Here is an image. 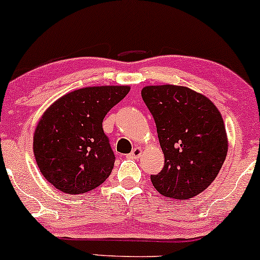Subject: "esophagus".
<instances>
[{"instance_id": "esophagus-1", "label": "esophagus", "mask_w": 260, "mask_h": 260, "mask_svg": "<svg viewBox=\"0 0 260 260\" xmlns=\"http://www.w3.org/2000/svg\"><path fill=\"white\" fill-rule=\"evenodd\" d=\"M141 153H143V149H141L140 146H136L132 150V152L128 154V157H129V158L137 159V158H139V157L141 156Z\"/></svg>"}]
</instances>
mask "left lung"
I'll list each match as a JSON object with an SVG mask.
<instances>
[{"label": "left lung", "mask_w": 260, "mask_h": 260, "mask_svg": "<svg viewBox=\"0 0 260 260\" xmlns=\"http://www.w3.org/2000/svg\"><path fill=\"white\" fill-rule=\"evenodd\" d=\"M141 97L156 122L164 167L151 175L167 198L198 196L218 175L228 152L224 121L215 104L186 86L152 85Z\"/></svg>", "instance_id": "obj_1"}]
</instances>
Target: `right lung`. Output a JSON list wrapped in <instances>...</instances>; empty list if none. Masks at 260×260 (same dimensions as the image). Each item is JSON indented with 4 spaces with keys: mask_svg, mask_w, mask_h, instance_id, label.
<instances>
[{
    "mask_svg": "<svg viewBox=\"0 0 260 260\" xmlns=\"http://www.w3.org/2000/svg\"><path fill=\"white\" fill-rule=\"evenodd\" d=\"M131 87L79 88L55 101L35 129L34 152L43 176L67 194H83L102 185L115 156L103 120Z\"/></svg>",
    "mask_w": 260,
    "mask_h": 260,
    "instance_id": "1",
    "label": "right lung"
}]
</instances>
